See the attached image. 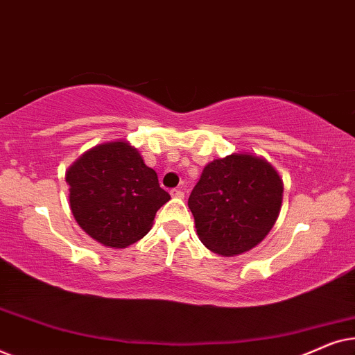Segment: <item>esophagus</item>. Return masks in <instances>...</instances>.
Returning a JSON list of instances; mask_svg holds the SVG:
<instances>
[{
    "label": "esophagus",
    "instance_id": "1",
    "mask_svg": "<svg viewBox=\"0 0 355 355\" xmlns=\"http://www.w3.org/2000/svg\"><path fill=\"white\" fill-rule=\"evenodd\" d=\"M171 196H173L174 198H182V197H184V192L181 191V189H173Z\"/></svg>",
    "mask_w": 355,
    "mask_h": 355
}]
</instances>
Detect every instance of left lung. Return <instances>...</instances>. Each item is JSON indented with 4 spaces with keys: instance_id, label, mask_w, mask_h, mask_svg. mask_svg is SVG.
Listing matches in <instances>:
<instances>
[{
    "instance_id": "left-lung-1",
    "label": "left lung",
    "mask_w": 355,
    "mask_h": 355,
    "mask_svg": "<svg viewBox=\"0 0 355 355\" xmlns=\"http://www.w3.org/2000/svg\"><path fill=\"white\" fill-rule=\"evenodd\" d=\"M283 202V181L270 163L232 153L203 168L189 197L197 234L207 249L232 257L260 244Z\"/></svg>"
}]
</instances>
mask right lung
Wrapping results in <instances>:
<instances>
[{"instance_id":"1","label":"right lung","mask_w":355,"mask_h":355,"mask_svg":"<svg viewBox=\"0 0 355 355\" xmlns=\"http://www.w3.org/2000/svg\"><path fill=\"white\" fill-rule=\"evenodd\" d=\"M71 210L90 237L123 249L142 239L169 198L158 176L124 140L96 145L66 173Z\"/></svg>"}]
</instances>
